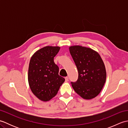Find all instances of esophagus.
<instances>
[{
  "instance_id": "esophagus-1",
  "label": "esophagus",
  "mask_w": 128,
  "mask_h": 128,
  "mask_svg": "<svg viewBox=\"0 0 128 128\" xmlns=\"http://www.w3.org/2000/svg\"><path fill=\"white\" fill-rule=\"evenodd\" d=\"M65 79H66V81H68V80H69V78H68V77H66L65 78Z\"/></svg>"
}]
</instances>
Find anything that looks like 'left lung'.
I'll use <instances>...</instances> for the list:
<instances>
[{"label": "left lung", "instance_id": "8db88e82", "mask_svg": "<svg viewBox=\"0 0 128 128\" xmlns=\"http://www.w3.org/2000/svg\"><path fill=\"white\" fill-rule=\"evenodd\" d=\"M78 70V79L72 82L73 89L80 96L91 100L100 93L106 80L104 62L98 53L81 46L69 48Z\"/></svg>", "mask_w": 128, "mask_h": 128}]
</instances>
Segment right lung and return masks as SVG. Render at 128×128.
<instances>
[{"label": "right lung", "instance_id": "1", "mask_svg": "<svg viewBox=\"0 0 128 128\" xmlns=\"http://www.w3.org/2000/svg\"><path fill=\"white\" fill-rule=\"evenodd\" d=\"M58 46H46L31 56L30 61L28 81L31 91L38 98L46 102L58 93L65 78L59 75V67L54 57L59 52Z\"/></svg>", "mask_w": 128, "mask_h": 128}]
</instances>
